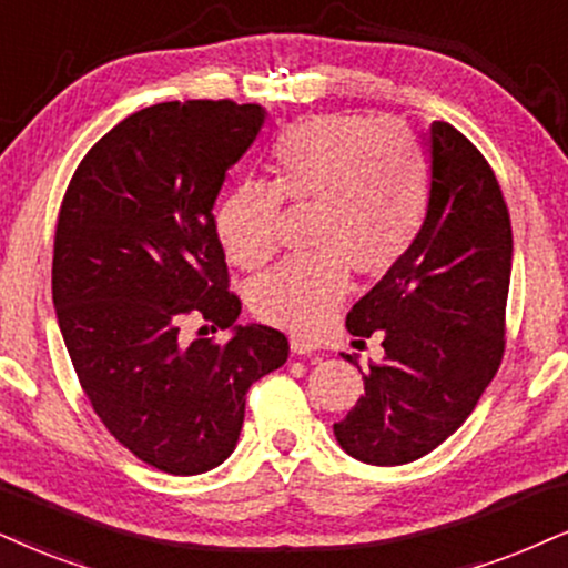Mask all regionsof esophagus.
Instances as JSON below:
<instances>
[{
	"label": "esophagus",
	"mask_w": 568,
	"mask_h": 568,
	"mask_svg": "<svg viewBox=\"0 0 568 568\" xmlns=\"http://www.w3.org/2000/svg\"><path fill=\"white\" fill-rule=\"evenodd\" d=\"M290 345H292V353H297V355H307V353H313V349L318 347L316 342L303 337V334H292Z\"/></svg>",
	"instance_id": "1"
}]
</instances>
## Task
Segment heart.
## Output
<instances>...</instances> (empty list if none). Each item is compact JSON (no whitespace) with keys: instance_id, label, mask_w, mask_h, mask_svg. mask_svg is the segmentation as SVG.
<instances>
[{"instance_id":"b5f03b06","label":"heart","mask_w":568,"mask_h":568,"mask_svg":"<svg viewBox=\"0 0 568 568\" xmlns=\"http://www.w3.org/2000/svg\"><path fill=\"white\" fill-rule=\"evenodd\" d=\"M432 165L422 139L400 123L358 113L305 118L271 150V184L247 181L223 197L215 229L229 261L261 268L276 250L282 202L316 205L311 244L252 286V311L268 324L313 332L349 286V265L379 276L422 234Z\"/></svg>"}]
</instances>
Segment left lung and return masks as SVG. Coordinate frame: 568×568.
<instances>
[{
  "mask_svg": "<svg viewBox=\"0 0 568 568\" xmlns=\"http://www.w3.org/2000/svg\"><path fill=\"white\" fill-rule=\"evenodd\" d=\"M429 155L422 234L347 313L353 337H384L382 363L361 371L366 392L334 424L342 450L371 466L410 464L443 445L477 408L506 347L514 236L500 184L450 123H432Z\"/></svg>",
  "mask_w": 568,
  "mask_h": 568,
  "instance_id": "8db88e82",
  "label": "left lung"
}]
</instances>
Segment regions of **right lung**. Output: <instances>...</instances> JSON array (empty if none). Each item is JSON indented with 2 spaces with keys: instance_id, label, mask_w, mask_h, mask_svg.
Listing matches in <instances>:
<instances>
[{
  "instance_id": "1",
  "label": "right lung",
  "mask_w": 568,
  "mask_h": 568,
  "mask_svg": "<svg viewBox=\"0 0 568 568\" xmlns=\"http://www.w3.org/2000/svg\"><path fill=\"white\" fill-rule=\"evenodd\" d=\"M263 121L261 104H152L91 146L62 197L52 300L75 376L118 443L176 477L234 453L244 395L290 355L276 328L236 324L213 219ZM186 315L232 339L186 343Z\"/></svg>"
}]
</instances>
